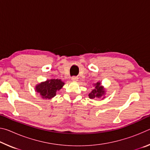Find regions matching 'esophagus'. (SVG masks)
Listing matches in <instances>:
<instances>
[{"instance_id":"34e87169","label":"esophagus","mask_w":150,"mask_h":150,"mask_svg":"<svg viewBox=\"0 0 150 150\" xmlns=\"http://www.w3.org/2000/svg\"><path fill=\"white\" fill-rule=\"evenodd\" d=\"M72 81H74V82H76V81H78V77H73L71 78Z\"/></svg>"}]
</instances>
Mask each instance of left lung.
<instances>
[{
  "label": "left lung",
  "instance_id": "left-lung-1",
  "mask_svg": "<svg viewBox=\"0 0 150 150\" xmlns=\"http://www.w3.org/2000/svg\"><path fill=\"white\" fill-rule=\"evenodd\" d=\"M93 89H92L90 93H88V97L91 99H93L95 98H102V100L104 99L105 98V95H106V91L103 86L101 85L100 81L93 83Z\"/></svg>",
  "mask_w": 150,
  "mask_h": 150
}]
</instances>
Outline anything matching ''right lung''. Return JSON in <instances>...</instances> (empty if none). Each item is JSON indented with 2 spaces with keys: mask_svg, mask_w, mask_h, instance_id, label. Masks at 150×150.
<instances>
[{
  "mask_svg": "<svg viewBox=\"0 0 150 150\" xmlns=\"http://www.w3.org/2000/svg\"><path fill=\"white\" fill-rule=\"evenodd\" d=\"M65 85V83L58 79H47L44 82H41L35 85V91L42 98L51 99L56 95L57 91H59Z\"/></svg>",
  "mask_w": 150,
  "mask_h": 150,
  "instance_id": "add662e5",
  "label": "right lung"
}]
</instances>
